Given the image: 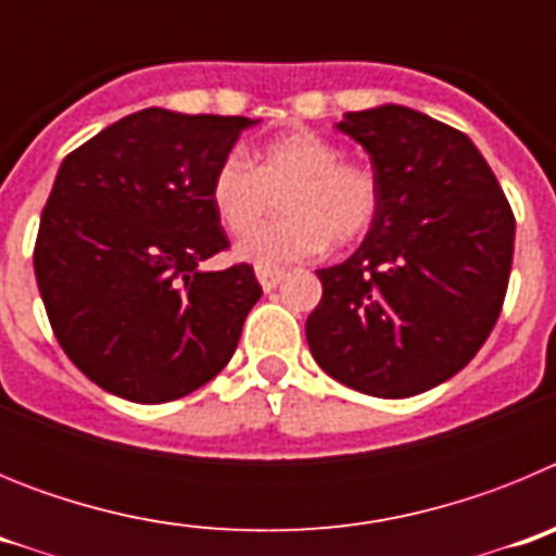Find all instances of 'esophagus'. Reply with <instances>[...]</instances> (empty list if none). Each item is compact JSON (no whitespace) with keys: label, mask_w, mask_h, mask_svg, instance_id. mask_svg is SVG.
I'll use <instances>...</instances> for the list:
<instances>
[{"label":"esophagus","mask_w":556,"mask_h":556,"mask_svg":"<svg viewBox=\"0 0 556 556\" xmlns=\"http://www.w3.org/2000/svg\"><path fill=\"white\" fill-rule=\"evenodd\" d=\"M255 278H258V283H262L264 292H269V289H275V287H278V283L283 281V269L255 267Z\"/></svg>","instance_id":"34e87169"}]
</instances>
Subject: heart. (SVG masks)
Listing matches in <instances>:
<instances>
[{
  "label": "heart",
  "instance_id": "heart-1",
  "mask_svg": "<svg viewBox=\"0 0 556 556\" xmlns=\"http://www.w3.org/2000/svg\"><path fill=\"white\" fill-rule=\"evenodd\" d=\"M273 197L282 217L254 231ZM208 200L230 236L254 231L236 250L239 258L275 269L312 258L328 242L345 248L362 239L381 208V184L320 132L292 130L258 147L250 161L225 155L211 175Z\"/></svg>",
  "mask_w": 556,
  "mask_h": 556
}]
</instances>
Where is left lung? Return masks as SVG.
Wrapping results in <instances>:
<instances>
[{
  "instance_id": "1",
  "label": "left lung",
  "mask_w": 556,
  "mask_h": 556,
  "mask_svg": "<svg viewBox=\"0 0 556 556\" xmlns=\"http://www.w3.org/2000/svg\"><path fill=\"white\" fill-rule=\"evenodd\" d=\"M370 152L381 208L362 248L317 269L306 320L317 365L376 397H409L468 365L498 320L515 214L462 130L404 105L345 113Z\"/></svg>"
}]
</instances>
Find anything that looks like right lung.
<instances>
[{"label":"right lung","mask_w":556,"mask_h":556,"mask_svg":"<svg viewBox=\"0 0 556 556\" xmlns=\"http://www.w3.org/2000/svg\"><path fill=\"white\" fill-rule=\"evenodd\" d=\"M248 125L147 108L63 159L33 267L63 353L102 390L166 404L233 356L262 287L244 262L200 264L230 248L208 184Z\"/></svg>","instance_id":"right-lung-1"}]
</instances>
